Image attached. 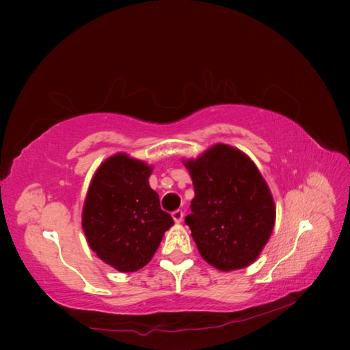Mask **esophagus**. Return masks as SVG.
<instances>
[{"label": "esophagus", "instance_id": "obj_1", "mask_svg": "<svg viewBox=\"0 0 350 350\" xmlns=\"http://www.w3.org/2000/svg\"><path fill=\"white\" fill-rule=\"evenodd\" d=\"M171 217H173L174 222H177V224H179V222H182V219H183V211L177 209V211H174L173 213H171Z\"/></svg>", "mask_w": 350, "mask_h": 350}]
</instances>
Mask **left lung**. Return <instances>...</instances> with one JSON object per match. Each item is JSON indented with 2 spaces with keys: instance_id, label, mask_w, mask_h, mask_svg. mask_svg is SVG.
<instances>
[{
  "instance_id": "left-lung-1",
  "label": "left lung",
  "mask_w": 350,
  "mask_h": 350,
  "mask_svg": "<svg viewBox=\"0 0 350 350\" xmlns=\"http://www.w3.org/2000/svg\"><path fill=\"white\" fill-rule=\"evenodd\" d=\"M185 167L196 192L185 222L200 254L219 271L251 265L275 222L271 191L254 162L233 147L217 144Z\"/></svg>"
}]
</instances>
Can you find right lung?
Wrapping results in <instances>:
<instances>
[{
  "instance_id": "obj_1",
  "label": "right lung",
  "mask_w": 350,
  "mask_h": 350,
  "mask_svg": "<svg viewBox=\"0 0 350 350\" xmlns=\"http://www.w3.org/2000/svg\"><path fill=\"white\" fill-rule=\"evenodd\" d=\"M152 168L118 153L102 163L87 192L83 228L90 248L120 272L146 266L174 224L148 185Z\"/></svg>"
}]
</instances>
